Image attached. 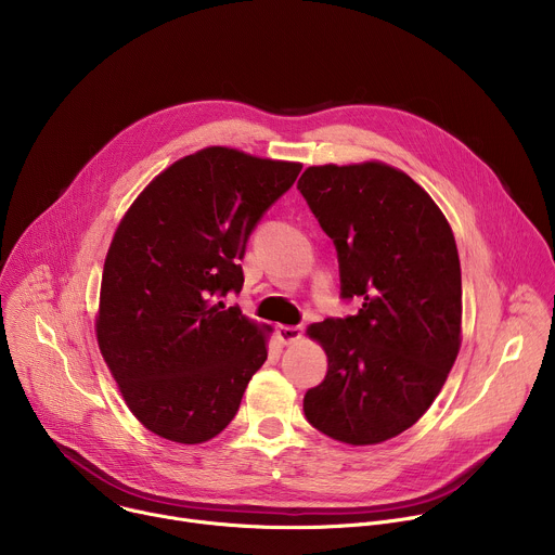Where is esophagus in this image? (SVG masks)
<instances>
[{
    "label": "esophagus",
    "instance_id": "esophagus-1",
    "mask_svg": "<svg viewBox=\"0 0 555 555\" xmlns=\"http://www.w3.org/2000/svg\"><path fill=\"white\" fill-rule=\"evenodd\" d=\"M276 338L281 340V345H294L302 338V330L292 327V325H279L276 327Z\"/></svg>",
    "mask_w": 555,
    "mask_h": 555
}]
</instances>
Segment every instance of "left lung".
<instances>
[{
  "label": "left lung",
  "instance_id": "left-lung-1",
  "mask_svg": "<svg viewBox=\"0 0 555 555\" xmlns=\"http://www.w3.org/2000/svg\"><path fill=\"white\" fill-rule=\"evenodd\" d=\"M298 191L332 236L356 315L313 323L325 379L307 422L349 446L409 430L435 402L461 349V263L452 228L404 171L369 160L309 167Z\"/></svg>",
  "mask_w": 555,
  "mask_h": 555
}]
</instances>
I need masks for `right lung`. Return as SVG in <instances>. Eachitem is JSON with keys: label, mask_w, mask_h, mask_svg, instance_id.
Here are the masks:
<instances>
[{"label": "right lung", "mask_w": 555, "mask_h": 555, "mask_svg": "<svg viewBox=\"0 0 555 555\" xmlns=\"http://www.w3.org/2000/svg\"><path fill=\"white\" fill-rule=\"evenodd\" d=\"M300 169L206 146L155 176L120 219L96 340L125 404L153 435L204 443L240 411L272 330L219 298L242 292L248 236Z\"/></svg>", "instance_id": "1"}]
</instances>
